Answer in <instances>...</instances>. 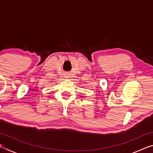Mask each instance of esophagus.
Segmentation results:
<instances>
[{"label":"esophagus","mask_w":153,"mask_h":153,"mask_svg":"<svg viewBox=\"0 0 153 153\" xmlns=\"http://www.w3.org/2000/svg\"><path fill=\"white\" fill-rule=\"evenodd\" d=\"M66 77H67V76H66Z\"/></svg>","instance_id":"1"}]
</instances>
